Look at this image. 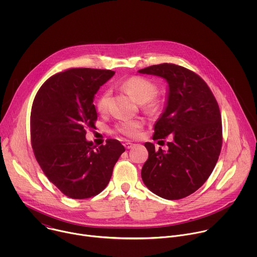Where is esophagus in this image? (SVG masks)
Masks as SVG:
<instances>
[{
	"instance_id": "1",
	"label": "esophagus",
	"mask_w": 257,
	"mask_h": 257,
	"mask_svg": "<svg viewBox=\"0 0 257 257\" xmlns=\"http://www.w3.org/2000/svg\"><path fill=\"white\" fill-rule=\"evenodd\" d=\"M124 146H125V149L130 150V149H132V148H133L134 144H133V143H131V142H125V143H124Z\"/></svg>"
}]
</instances>
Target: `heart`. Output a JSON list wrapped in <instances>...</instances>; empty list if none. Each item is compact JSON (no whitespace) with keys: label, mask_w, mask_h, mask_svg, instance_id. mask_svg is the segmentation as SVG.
Returning <instances> with one entry per match:
<instances>
[{"label":"heart","mask_w":257,"mask_h":257,"mask_svg":"<svg viewBox=\"0 0 257 257\" xmlns=\"http://www.w3.org/2000/svg\"><path fill=\"white\" fill-rule=\"evenodd\" d=\"M122 87L135 101L144 103V107L149 112L155 113L160 108L161 101L156 96L158 86L150 79L141 76H132L123 82ZM107 100L108 92L104 91L96 101V109L99 113H103L106 109ZM141 126V122L137 120H126L118 124L116 130L125 136L134 137L139 133Z\"/></svg>","instance_id":"obj_1"}]
</instances>
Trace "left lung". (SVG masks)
Wrapping results in <instances>:
<instances>
[{
	"label": "left lung",
	"mask_w": 257,
	"mask_h": 257,
	"mask_svg": "<svg viewBox=\"0 0 257 257\" xmlns=\"http://www.w3.org/2000/svg\"><path fill=\"white\" fill-rule=\"evenodd\" d=\"M138 72L167 80V105L155 124L153 138L165 139L170 134L172 138L167 152L144 143L149 159L141 170L142 181L165 199L184 198L204 184L221 153L222 117L217 101L205 81L182 66L164 63Z\"/></svg>",
	"instance_id": "1"
}]
</instances>
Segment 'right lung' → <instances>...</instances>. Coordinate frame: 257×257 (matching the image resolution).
Instances as JSON below:
<instances>
[{
    "label": "right lung",
    "mask_w": 257,
    "mask_h": 257,
    "mask_svg": "<svg viewBox=\"0 0 257 257\" xmlns=\"http://www.w3.org/2000/svg\"><path fill=\"white\" fill-rule=\"evenodd\" d=\"M111 70L72 68L50 77L36 93L30 115L36 161L53 184L73 199L89 198L108 184L124 146L107 139L96 148L85 138L97 119L93 104Z\"/></svg>",
    "instance_id": "add662e5"
}]
</instances>
